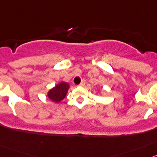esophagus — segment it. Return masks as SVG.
Returning a JSON list of instances; mask_svg holds the SVG:
<instances>
[{"mask_svg": "<svg viewBox=\"0 0 157 157\" xmlns=\"http://www.w3.org/2000/svg\"><path fill=\"white\" fill-rule=\"evenodd\" d=\"M85 85V80H82L81 83L80 84V86H82V87H84Z\"/></svg>", "mask_w": 157, "mask_h": 157, "instance_id": "34e87169", "label": "esophagus"}]
</instances>
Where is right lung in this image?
Wrapping results in <instances>:
<instances>
[{
  "instance_id": "1",
  "label": "right lung",
  "mask_w": 157,
  "mask_h": 157,
  "mask_svg": "<svg viewBox=\"0 0 157 157\" xmlns=\"http://www.w3.org/2000/svg\"><path fill=\"white\" fill-rule=\"evenodd\" d=\"M69 87L70 86L67 83H63V82L60 83L59 84L56 85L54 88L49 91L48 94V98L52 101H56V102L62 101L66 97Z\"/></svg>"
}]
</instances>
